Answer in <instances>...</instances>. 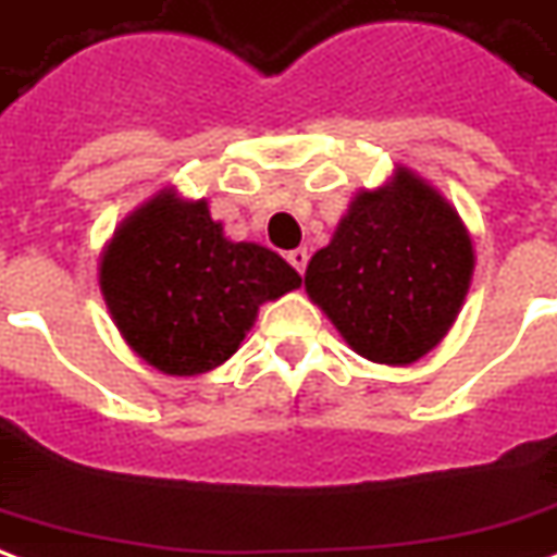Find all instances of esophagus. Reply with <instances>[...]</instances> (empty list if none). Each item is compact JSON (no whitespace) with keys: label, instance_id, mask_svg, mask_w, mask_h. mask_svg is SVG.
<instances>
[{"label":"esophagus","instance_id":"obj_1","mask_svg":"<svg viewBox=\"0 0 557 557\" xmlns=\"http://www.w3.org/2000/svg\"><path fill=\"white\" fill-rule=\"evenodd\" d=\"M292 262V268L298 271V274H304L307 271V259H310V253H307V247H295V250H289V257H286Z\"/></svg>","mask_w":557,"mask_h":557}]
</instances>
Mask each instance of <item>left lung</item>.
I'll return each mask as SVG.
<instances>
[{"instance_id": "8db88e82", "label": "left lung", "mask_w": 557, "mask_h": 557, "mask_svg": "<svg viewBox=\"0 0 557 557\" xmlns=\"http://www.w3.org/2000/svg\"><path fill=\"white\" fill-rule=\"evenodd\" d=\"M475 271L472 233L434 185L398 164L360 188L331 245L315 250L304 289L348 348L410 366L451 331Z\"/></svg>"}]
</instances>
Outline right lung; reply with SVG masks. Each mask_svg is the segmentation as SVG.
Masks as SVG:
<instances>
[{
  "instance_id": "1",
  "label": "right lung",
  "mask_w": 557,
  "mask_h": 557,
  "mask_svg": "<svg viewBox=\"0 0 557 557\" xmlns=\"http://www.w3.org/2000/svg\"><path fill=\"white\" fill-rule=\"evenodd\" d=\"M97 280L123 342L174 377L218 369L238 351L259 307L300 286L280 253L230 242L209 200L183 197L174 185L117 224Z\"/></svg>"
}]
</instances>
